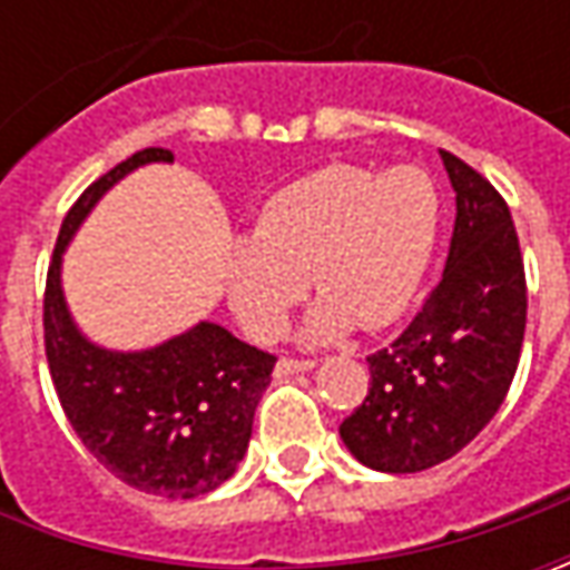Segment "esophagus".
I'll use <instances>...</instances> for the list:
<instances>
[{
  "mask_svg": "<svg viewBox=\"0 0 570 570\" xmlns=\"http://www.w3.org/2000/svg\"><path fill=\"white\" fill-rule=\"evenodd\" d=\"M317 367V362L314 358H278V364H275V377H288V374H297V371H314Z\"/></svg>",
  "mask_w": 570,
  "mask_h": 570,
  "instance_id": "34e87169",
  "label": "esophagus"
}]
</instances>
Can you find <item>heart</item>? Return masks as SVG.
Instances as JSON below:
<instances>
[{"label": "heart", "instance_id": "1", "mask_svg": "<svg viewBox=\"0 0 570 570\" xmlns=\"http://www.w3.org/2000/svg\"><path fill=\"white\" fill-rule=\"evenodd\" d=\"M441 189L425 167H323L263 206L253 234L230 240L225 292L244 333L282 336L307 292H323L301 326L304 342H333L358 320L383 330L419 297L441 234Z\"/></svg>", "mask_w": 570, "mask_h": 570}]
</instances>
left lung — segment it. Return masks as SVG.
<instances>
[{
	"label": "left lung",
	"mask_w": 570,
	"mask_h": 570,
	"mask_svg": "<svg viewBox=\"0 0 570 570\" xmlns=\"http://www.w3.org/2000/svg\"><path fill=\"white\" fill-rule=\"evenodd\" d=\"M456 222L438 288L403 336L367 355L371 386L340 425L348 453L377 472H422L489 425L514 381L527 278L511 208L456 155L441 151Z\"/></svg>",
	"instance_id": "8db88e82"
}]
</instances>
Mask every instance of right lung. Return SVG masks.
<instances>
[{"label": "right lung", "instance_id": "1", "mask_svg": "<svg viewBox=\"0 0 570 570\" xmlns=\"http://www.w3.org/2000/svg\"><path fill=\"white\" fill-rule=\"evenodd\" d=\"M158 161L174 155L136 151L69 208L47 273L43 342L62 412L95 460L139 492L187 501L237 472L275 358L208 320L161 345L114 352L78 330L62 295V253L88 212L126 174Z\"/></svg>", "mask_w": 570, "mask_h": 570}]
</instances>
